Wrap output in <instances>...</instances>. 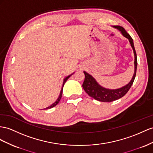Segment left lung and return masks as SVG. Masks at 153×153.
I'll return each mask as SVG.
<instances>
[{"mask_svg":"<svg viewBox=\"0 0 153 153\" xmlns=\"http://www.w3.org/2000/svg\"><path fill=\"white\" fill-rule=\"evenodd\" d=\"M114 27L121 31V32L123 35V36L127 38L131 43V45L133 49V51H134V73L131 81L127 85L118 89L111 90L101 87L96 81V80L94 79L92 76H91L86 72H84L85 77L83 85L82 86H83V88L85 90V91L88 94V96L93 97V98H94L97 101H102V102H111V101L121 98V97H122L126 94L127 92L129 91V89L131 88L133 82L134 81L136 74L137 65H138V62H137V56L132 37L122 26H114Z\"/></svg>","mask_w":153,"mask_h":153,"instance_id":"1","label":"left lung"}]
</instances>
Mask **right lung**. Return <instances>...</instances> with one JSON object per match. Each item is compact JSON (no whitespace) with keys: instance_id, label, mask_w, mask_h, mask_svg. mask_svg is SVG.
<instances>
[{"instance_id":"1","label":"right lung","mask_w":153,"mask_h":153,"mask_svg":"<svg viewBox=\"0 0 153 153\" xmlns=\"http://www.w3.org/2000/svg\"><path fill=\"white\" fill-rule=\"evenodd\" d=\"M70 77V76H68V77H66L65 79H64V81H63V85H62V89H61V92H60V94H59V97H58V99L57 100V101H56V102L55 103H53L52 105H51L50 107H47L46 109H48V108H52V107H55L56 106V105H57L58 103H59V101L61 100V97H62V88H63V86H64V85H65V82L67 81V79H68V78Z\"/></svg>"}]
</instances>
